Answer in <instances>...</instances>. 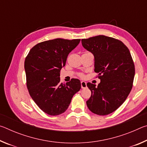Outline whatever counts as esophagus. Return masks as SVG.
I'll use <instances>...</instances> for the list:
<instances>
[{"label": "esophagus", "instance_id": "34e87169", "mask_svg": "<svg viewBox=\"0 0 147 147\" xmlns=\"http://www.w3.org/2000/svg\"><path fill=\"white\" fill-rule=\"evenodd\" d=\"M81 88H87V84L86 82L82 81L81 82Z\"/></svg>", "mask_w": 147, "mask_h": 147}]
</instances>
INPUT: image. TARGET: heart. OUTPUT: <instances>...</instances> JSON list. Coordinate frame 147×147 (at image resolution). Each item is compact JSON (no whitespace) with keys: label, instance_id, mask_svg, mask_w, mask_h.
Masks as SVG:
<instances>
[{"label":"heart","instance_id":"b5f03b06","mask_svg":"<svg viewBox=\"0 0 147 147\" xmlns=\"http://www.w3.org/2000/svg\"><path fill=\"white\" fill-rule=\"evenodd\" d=\"M78 76H79L80 77H81V78H84V74L83 73H79V74H78Z\"/></svg>","mask_w":147,"mask_h":147}]
</instances>
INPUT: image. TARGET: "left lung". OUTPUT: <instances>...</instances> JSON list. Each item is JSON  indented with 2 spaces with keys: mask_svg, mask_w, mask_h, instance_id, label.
I'll return each mask as SVG.
<instances>
[{
  "mask_svg": "<svg viewBox=\"0 0 147 147\" xmlns=\"http://www.w3.org/2000/svg\"><path fill=\"white\" fill-rule=\"evenodd\" d=\"M83 47L94 56L97 86L88 82L91 95L86 104L91 112L106 115L115 111L128 97L133 86L135 65L128 47L121 41L105 36L82 39Z\"/></svg>",
  "mask_w": 147,
  "mask_h": 147,
  "instance_id": "left-lung-1",
  "label": "left lung"
}]
</instances>
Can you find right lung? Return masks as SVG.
Returning <instances> with one entry per match:
<instances>
[{"label":"right lung","instance_id":"obj_1","mask_svg":"<svg viewBox=\"0 0 147 147\" xmlns=\"http://www.w3.org/2000/svg\"><path fill=\"white\" fill-rule=\"evenodd\" d=\"M80 41V39L58 38L41 42L32 47L26 57L24 69L30 95L39 108L50 115L65 112L74 94L81 88L78 79L63 84L59 78L69 54Z\"/></svg>","mask_w":147,"mask_h":147}]
</instances>
